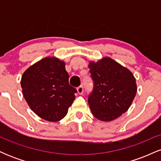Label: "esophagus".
<instances>
[{
    "label": "esophagus",
    "mask_w": 161,
    "mask_h": 161,
    "mask_svg": "<svg viewBox=\"0 0 161 161\" xmlns=\"http://www.w3.org/2000/svg\"><path fill=\"white\" fill-rule=\"evenodd\" d=\"M77 92H78V93L79 94V95H82V94L83 93V92H84V87H83L82 86H79L78 88H77Z\"/></svg>",
    "instance_id": "1"
}]
</instances>
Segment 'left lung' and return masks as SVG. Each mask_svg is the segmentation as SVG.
<instances>
[{
  "label": "left lung",
  "instance_id": "obj_1",
  "mask_svg": "<svg viewBox=\"0 0 161 161\" xmlns=\"http://www.w3.org/2000/svg\"><path fill=\"white\" fill-rule=\"evenodd\" d=\"M93 90L88 103L92 114L101 121H111L127 111L137 92L132 73L110 57L90 62Z\"/></svg>",
  "mask_w": 161,
  "mask_h": 161
}]
</instances>
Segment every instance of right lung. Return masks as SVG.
Wrapping results in <instances>:
<instances>
[{"label":"right lung","mask_w":161,"mask_h":161,"mask_svg":"<svg viewBox=\"0 0 161 161\" xmlns=\"http://www.w3.org/2000/svg\"><path fill=\"white\" fill-rule=\"evenodd\" d=\"M23 94L32 111L45 120L57 122L66 115L77 91L69 84L65 63L45 57L24 72Z\"/></svg>","instance_id":"1"}]
</instances>
